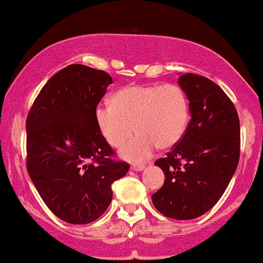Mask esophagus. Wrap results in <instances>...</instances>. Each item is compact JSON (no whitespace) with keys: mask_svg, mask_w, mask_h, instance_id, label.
Returning <instances> with one entry per match:
<instances>
[{"mask_svg":"<svg viewBox=\"0 0 263 263\" xmlns=\"http://www.w3.org/2000/svg\"><path fill=\"white\" fill-rule=\"evenodd\" d=\"M144 167H145V166L144 165H132V170H133V171H143V170H144Z\"/></svg>","mask_w":263,"mask_h":263,"instance_id":"esophagus-1","label":"esophagus"}]
</instances>
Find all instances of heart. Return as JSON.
<instances>
[{
	"label": "heart",
	"instance_id": "heart-1",
	"mask_svg": "<svg viewBox=\"0 0 263 263\" xmlns=\"http://www.w3.org/2000/svg\"><path fill=\"white\" fill-rule=\"evenodd\" d=\"M190 100L181 86L129 85L120 88L112 104L96 107L98 129L110 146H123L122 156L133 162H141L153 155L156 147H174L183 138L190 123Z\"/></svg>",
	"mask_w": 263,
	"mask_h": 263
}]
</instances>
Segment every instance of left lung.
<instances>
[{
  "mask_svg": "<svg viewBox=\"0 0 263 263\" xmlns=\"http://www.w3.org/2000/svg\"><path fill=\"white\" fill-rule=\"evenodd\" d=\"M178 83L190 100L183 138L156 160L163 186L151 196L161 214L177 220L198 218L215 205L240 159V120L233 101L217 83L187 72Z\"/></svg>",
  "mask_w": 263,
  "mask_h": 263,
  "instance_id": "obj_1",
  "label": "left lung"
}]
</instances>
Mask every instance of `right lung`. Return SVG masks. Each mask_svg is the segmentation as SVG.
<instances>
[{"mask_svg": "<svg viewBox=\"0 0 263 263\" xmlns=\"http://www.w3.org/2000/svg\"><path fill=\"white\" fill-rule=\"evenodd\" d=\"M112 77L69 65L45 83L26 120L27 171L50 211L70 224H88L112 202V183L128 172L98 129L96 107Z\"/></svg>", "mask_w": 263, "mask_h": 263, "instance_id": "right-lung-1", "label": "right lung"}]
</instances>
